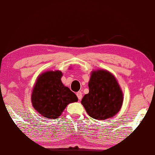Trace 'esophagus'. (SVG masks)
<instances>
[{
	"instance_id": "34e87169",
	"label": "esophagus",
	"mask_w": 155,
	"mask_h": 155,
	"mask_svg": "<svg viewBox=\"0 0 155 155\" xmlns=\"http://www.w3.org/2000/svg\"><path fill=\"white\" fill-rule=\"evenodd\" d=\"M76 95H77L78 99H79L80 101V100L82 99V93L81 92V91H78V92H77V94H76Z\"/></svg>"
}]
</instances>
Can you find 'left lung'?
I'll list each match as a JSON object with an SVG mask.
<instances>
[{"label": "left lung", "mask_w": 155, "mask_h": 155, "mask_svg": "<svg viewBox=\"0 0 155 155\" xmlns=\"http://www.w3.org/2000/svg\"><path fill=\"white\" fill-rule=\"evenodd\" d=\"M88 85L89 92L84 95L81 103L89 116L105 120L120 111L123 94L113 74L103 69L92 71Z\"/></svg>", "instance_id": "obj_1"}]
</instances>
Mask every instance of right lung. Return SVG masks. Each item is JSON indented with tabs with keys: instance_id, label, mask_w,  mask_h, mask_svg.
<instances>
[{
	"instance_id": "add662e5",
	"label": "right lung",
	"mask_w": 155,
	"mask_h": 155,
	"mask_svg": "<svg viewBox=\"0 0 155 155\" xmlns=\"http://www.w3.org/2000/svg\"><path fill=\"white\" fill-rule=\"evenodd\" d=\"M62 73L48 71L39 75L33 88L32 106L44 117L55 119L69 103L78 101L76 95L61 82Z\"/></svg>"
}]
</instances>
